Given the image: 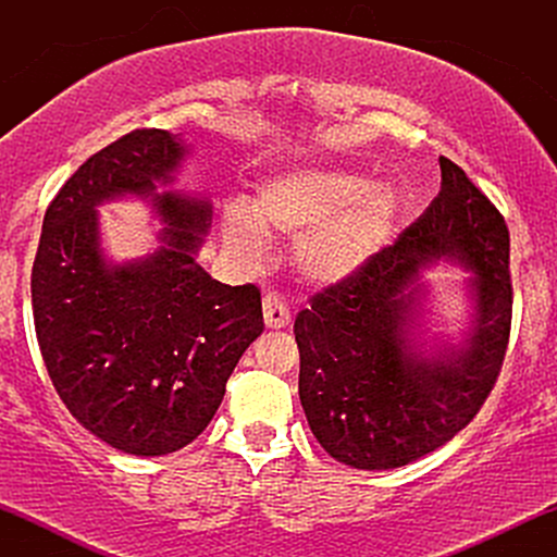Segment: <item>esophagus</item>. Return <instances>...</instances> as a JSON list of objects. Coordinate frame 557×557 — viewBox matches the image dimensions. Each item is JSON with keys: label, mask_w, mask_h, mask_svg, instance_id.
<instances>
[{"label": "esophagus", "mask_w": 557, "mask_h": 557, "mask_svg": "<svg viewBox=\"0 0 557 557\" xmlns=\"http://www.w3.org/2000/svg\"><path fill=\"white\" fill-rule=\"evenodd\" d=\"M261 306H264V324L270 330H283L290 324V309H287L285 300L280 296L267 293L264 300H261Z\"/></svg>", "instance_id": "34e87169"}]
</instances>
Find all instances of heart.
Masks as SVG:
<instances>
[{"label":"heart","mask_w":557,"mask_h":557,"mask_svg":"<svg viewBox=\"0 0 557 557\" xmlns=\"http://www.w3.org/2000/svg\"><path fill=\"white\" fill-rule=\"evenodd\" d=\"M398 216V196L385 183L345 170L296 168L261 183L251 209L230 203L220 235L235 261L259 267L270 238L293 243V264L311 285H341L382 251Z\"/></svg>","instance_id":"heart-1"}]
</instances>
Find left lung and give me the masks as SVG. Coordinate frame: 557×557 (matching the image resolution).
Listing matches in <instances>:
<instances>
[{
    "mask_svg": "<svg viewBox=\"0 0 557 557\" xmlns=\"http://www.w3.org/2000/svg\"><path fill=\"white\" fill-rule=\"evenodd\" d=\"M440 194L356 277L324 287L296 317L298 395L319 445L354 469H398L437 450L476 417L510 335V235L466 172L440 157ZM453 260L472 274L461 342L426 346L420 270Z\"/></svg>",
    "mask_w": 557,
    "mask_h": 557,
    "instance_id": "8db88e82",
    "label": "left lung"
}]
</instances>
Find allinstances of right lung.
Here are the masks:
<instances>
[{
	"label": "right lung",
	"instance_id": "1",
	"mask_svg": "<svg viewBox=\"0 0 557 557\" xmlns=\"http://www.w3.org/2000/svg\"><path fill=\"white\" fill-rule=\"evenodd\" d=\"M181 136L133 131L75 170L44 214L30 272L34 324L67 411L101 443L168 456L207 430L225 385L264 330L257 285H222L196 257L212 203L170 190ZM140 197L160 248L117 265L100 248L98 207Z\"/></svg>",
	"mask_w": 557,
	"mask_h": 557
}]
</instances>
